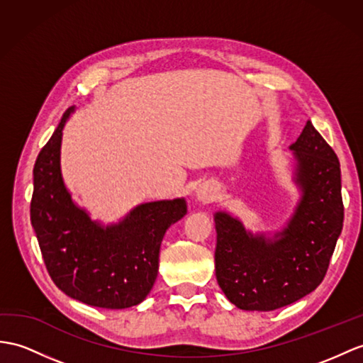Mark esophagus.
I'll list each match as a JSON object with an SVG mask.
<instances>
[{"mask_svg":"<svg viewBox=\"0 0 363 363\" xmlns=\"http://www.w3.org/2000/svg\"><path fill=\"white\" fill-rule=\"evenodd\" d=\"M216 197V189H212L211 186H201L197 189V199L201 201H211Z\"/></svg>","mask_w":363,"mask_h":363,"instance_id":"obj_1","label":"esophagus"}]
</instances>
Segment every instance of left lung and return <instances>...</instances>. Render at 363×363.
Returning <instances> with one entry per match:
<instances>
[{
  "instance_id": "obj_1",
  "label": "left lung",
  "mask_w": 363,
  "mask_h": 363,
  "mask_svg": "<svg viewBox=\"0 0 363 363\" xmlns=\"http://www.w3.org/2000/svg\"><path fill=\"white\" fill-rule=\"evenodd\" d=\"M296 183L302 189L293 217L274 238L246 231L240 220L216 212V276L237 308L272 311L322 284L343 226L340 163L306 123L296 143Z\"/></svg>"
}]
</instances>
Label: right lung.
Masks as SVG:
<instances>
[{
    "mask_svg": "<svg viewBox=\"0 0 363 363\" xmlns=\"http://www.w3.org/2000/svg\"><path fill=\"white\" fill-rule=\"evenodd\" d=\"M69 108L33 166L30 222L50 279L86 305L123 309L143 302L158 272L166 229L186 214L184 199L143 203L117 225L101 226L78 208L60 167Z\"/></svg>",
    "mask_w": 363,
    "mask_h": 363,
    "instance_id": "obj_1",
    "label": "right lung"
}]
</instances>
